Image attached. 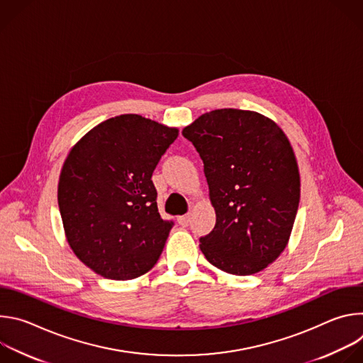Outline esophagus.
I'll use <instances>...</instances> for the list:
<instances>
[{
    "mask_svg": "<svg viewBox=\"0 0 363 363\" xmlns=\"http://www.w3.org/2000/svg\"><path fill=\"white\" fill-rule=\"evenodd\" d=\"M191 223V214H186V216H182V217H178V224L182 225V227H188Z\"/></svg>",
    "mask_w": 363,
    "mask_h": 363,
    "instance_id": "1",
    "label": "esophagus"
}]
</instances>
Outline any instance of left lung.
<instances>
[{
    "label": "left lung",
    "instance_id": "1",
    "mask_svg": "<svg viewBox=\"0 0 363 363\" xmlns=\"http://www.w3.org/2000/svg\"><path fill=\"white\" fill-rule=\"evenodd\" d=\"M182 135L203 162L216 210L214 230L199 238L213 266L250 276L284 251L300 201L293 147L272 119L251 111L201 115Z\"/></svg>",
    "mask_w": 363,
    "mask_h": 363
}]
</instances>
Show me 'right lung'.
I'll list each match as a JSON object with an SVG mask.
<instances>
[{
    "label": "right lung",
    "instance_id": "obj_1",
    "mask_svg": "<svg viewBox=\"0 0 363 363\" xmlns=\"http://www.w3.org/2000/svg\"><path fill=\"white\" fill-rule=\"evenodd\" d=\"M177 138V128L121 115L69 152L57 189L66 238L101 277L132 280L157 264L174 223L161 218L150 178Z\"/></svg>",
    "mask_w": 363,
    "mask_h": 363
}]
</instances>
